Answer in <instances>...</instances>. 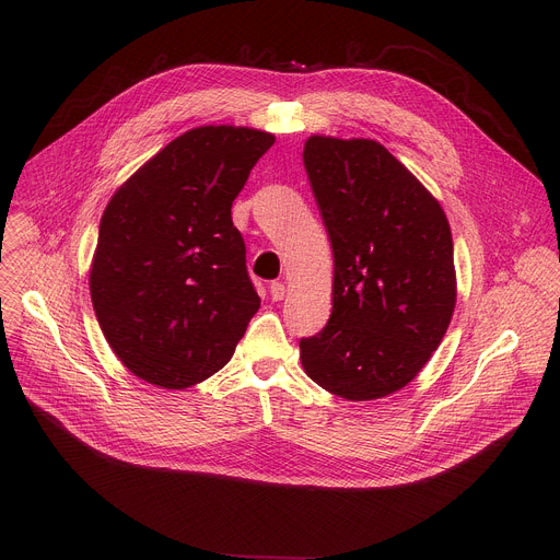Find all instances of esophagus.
Here are the masks:
<instances>
[{"mask_svg":"<svg viewBox=\"0 0 560 560\" xmlns=\"http://www.w3.org/2000/svg\"><path fill=\"white\" fill-rule=\"evenodd\" d=\"M270 296H272V301H281L285 296V285L281 281H272L270 283Z\"/></svg>","mask_w":560,"mask_h":560,"instance_id":"1","label":"esophagus"}]
</instances>
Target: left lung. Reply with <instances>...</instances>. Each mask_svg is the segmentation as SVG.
<instances>
[{"mask_svg":"<svg viewBox=\"0 0 560 560\" xmlns=\"http://www.w3.org/2000/svg\"><path fill=\"white\" fill-rule=\"evenodd\" d=\"M307 182L335 255L332 314L299 341L307 376L348 401L406 387L456 303L452 232L439 201L372 139L310 137Z\"/></svg>","mask_w":560,"mask_h":560,"instance_id":"8db88e82","label":"left lung"}]
</instances>
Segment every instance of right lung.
Returning a JSON list of instances; mask_svg holds the SVG:
<instances>
[{
	"label": "right lung",
	"instance_id": "1",
	"mask_svg": "<svg viewBox=\"0 0 560 560\" xmlns=\"http://www.w3.org/2000/svg\"><path fill=\"white\" fill-rule=\"evenodd\" d=\"M270 132L203 126L171 141L110 199L91 272L97 322L139 378L182 389L219 372L261 305L232 201Z\"/></svg>",
	"mask_w": 560,
	"mask_h": 560
}]
</instances>
